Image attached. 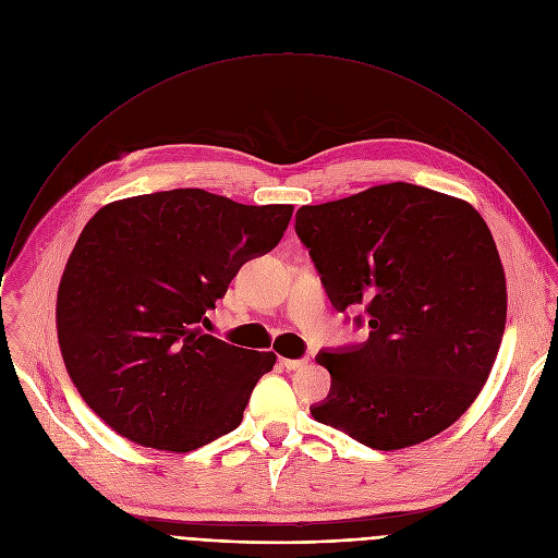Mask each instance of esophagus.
Listing matches in <instances>:
<instances>
[{"mask_svg": "<svg viewBox=\"0 0 558 558\" xmlns=\"http://www.w3.org/2000/svg\"><path fill=\"white\" fill-rule=\"evenodd\" d=\"M308 362V357H300V360H280V364L287 368V371H298V368H302L304 364Z\"/></svg>", "mask_w": 558, "mask_h": 558, "instance_id": "esophagus-1", "label": "esophagus"}]
</instances>
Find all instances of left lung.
Listing matches in <instances>:
<instances>
[{
  "instance_id": "1",
  "label": "left lung",
  "mask_w": 558,
  "mask_h": 558,
  "mask_svg": "<svg viewBox=\"0 0 558 558\" xmlns=\"http://www.w3.org/2000/svg\"><path fill=\"white\" fill-rule=\"evenodd\" d=\"M295 233L331 304L364 306L371 327L362 344L317 353L331 390L311 415L375 450L454 424L484 388L506 329L504 265L480 211L388 183L300 207Z\"/></svg>"
}]
</instances>
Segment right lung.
Segmentation results:
<instances>
[{
  "label": "right lung",
  "instance_id": "1",
  "mask_svg": "<svg viewBox=\"0 0 558 558\" xmlns=\"http://www.w3.org/2000/svg\"><path fill=\"white\" fill-rule=\"evenodd\" d=\"M291 214L172 190L88 220L59 282L57 336L72 384L112 430L190 452L241 426L276 353L205 333V313L238 269L280 243Z\"/></svg>",
  "mask_w": 558,
  "mask_h": 558
}]
</instances>
